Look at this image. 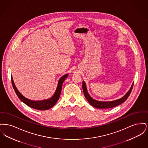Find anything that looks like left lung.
I'll list each match as a JSON object with an SVG mask.
<instances>
[{
	"label": "left lung",
	"mask_w": 148,
	"mask_h": 148,
	"mask_svg": "<svg viewBox=\"0 0 148 148\" xmlns=\"http://www.w3.org/2000/svg\"><path fill=\"white\" fill-rule=\"evenodd\" d=\"M133 85H134V82L133 83L129 91L127 92L122 98L115 100H113V101H99L92 98L88 93L87 88H86V85L84 81L83 82V90L85 98L88 101V102L91 106L98 109H108V108H112L115 106H119L121 104L123 103L130 95L133 89Z\"/></svg>",
	"instance_id": "1"
}]
</instances>
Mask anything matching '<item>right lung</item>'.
Returning a JSON list of instances; mask_svg holds the SVG:
<instances>
[{
	"label": "right lung",
	"mask_w": 148,
	"mask_h": 148,
	"mask_svg": "<svg viewBox=\"0 0 148 148\" xmlns=\"http://www.w3.org/2000/svg\"><path fill=\"white\" fill-rule=\"evenodd\" d=\"M68 75H69L68 74H65L59 79L58 83L56 90L51 98L45 99V100H36V101L30 100L29 99L25 97H24L21 93L19 92V90L15 86L12 76H11V78H12V85H13L15 92L18 98L21 99V101H23L27 106H28L30 108H32L33 109L39 110H46L50 109L53 106H54V105L57 103V101H58L60 95L61 91H62V85L65 79L68 77Z\"/></svg>",
	"instance_id": "add662e5"
}]
</instances>
